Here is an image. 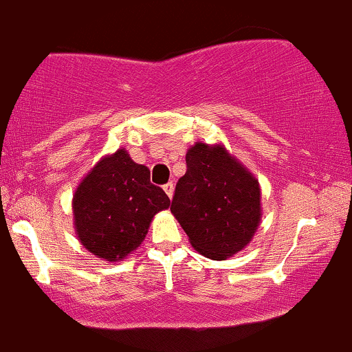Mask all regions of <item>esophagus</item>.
<instances>
[{"label": "esophagus", "instance_id": "esophagus-1", "mask_svg": "<svg viewBox=\"0 0 352 352\" xmlns=\"http://www.w3.org/2000/svg\"><path fill=\"white\" fill-rule=\"evenodd\" d=\"M163 189H164V192H166V196L169 197V199H173V196H175V184H173V183L164 184Z\"/></svg>", "mask_w": 352, "mask_h": 352}]
</instances>
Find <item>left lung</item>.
Returning <instances> with one entry per match:
<instances>
[{"label":"left lung","mask_w":352,"mask_h":352,"mask_svg":"<svg viewBox=\"0 0 352 352\" xmlns=\"http://www.w3.org/2000/svg\"><path fill=\"white\" fill-rule=\"evenodd\" d=\"M186 164L171 202L173 216L201 255L232 257L249 245L262 221L258 179L222 143H194Z\"/></svg>","instance_id":"1"}]
</instances>
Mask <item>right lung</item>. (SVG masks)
<instances>
[{
    "mask_svg": "<svg viewBox=\"0 0 352 352\" xmlns=\"http://www.w3.org/2000/svg\"><path fill=\"white\" fill-rule=\"evenodd\" d=\"M169 204L166 192L151 184L150 169L120 148L103 156L77 186L74 227L90 254L120 262L142 245L153 217Z\"/></svg>",
    "mask_w": 352,
    "mask_h": 352,
    "instance_id": "1",
    "label": "right lung"
}]
</instances>
